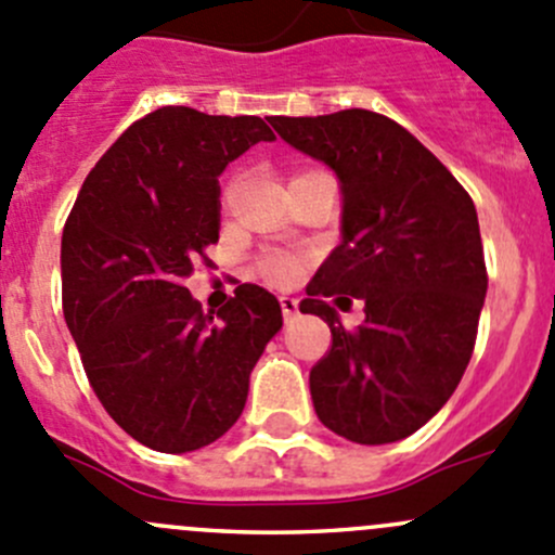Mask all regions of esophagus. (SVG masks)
Instances as JSON below:
<instances>
[{
	"label": "esophagus",
	"mask_w": 555,
	"mask_h": 555,
	"mask_svg": "<svg viewBox=\"0 0 555 555\" xmlns=\"http://www.w3.org/2000/svg\"><path fill=\"white\" fill-rule=\"evenodd\" d=\"M279 304H282V313H284V322H295V319H298V300L295 298H287V295H284L282 300H279Z\"/></svg>",
	"instance_id": "34e87169"
}]
</instances>
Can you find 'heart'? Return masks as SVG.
Segmentation results:
<instances>
[{
    "instance_id": "obj_1",
    "label": "heart",
    "mask_w": 555,
    "mask_h": 555,
    "mask_svg": "<svg viewBox=\"0 0 555 555\" xmlns=\"http://www.w3.org/2000/svg\"><path fill=\"white\" fill-rule=\"evenodd\" d=\"M260 273L266 282L271 284H289L300 273V262L295 257L282 255V251H271L260 260Z\"/></svg>"
}]
</instances>
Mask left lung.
<instances>
[{
	"mask_svg": "<svg viewBox=\"0 0 555 555\" xmlns=\"http://www.w3.org/2000/svg\"><path fill=\"white\" fill-rule=\"evenodd\" d=\"M271 126L338 173L344 193V242L300 300L333 333L311 367L313 411L351 443H395L449 402L473 357L489 287L475 204L411 131L378 112L271 117ZM346 294L366 304L357 331L326 304L350 302Z\"/></svg>",
	"mask_w": 555,
	"mask_h": 555,
	"instance_id": "1",
	"label": "left lung"
}]
</instances>
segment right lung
Masks as SVG:
<instances>
[{
	"label": "right lung",
	"instance_id": "obj_1",
	"mask_svg": "<svg viewBox=\"0 0 555 555\" xmlns=\"http://www.w3.org/2000/svg\"><path fill=\"white\" fill-rule=\"evenodd\" d=\"M266 120L160 106L131 122L82 182L61 238L64 319L104 411L142 446L204 449L242 416L282 306L238 284L206 313L184 287L220 238V173Z\"/></svg>",
	"mask_w": 555,
	"mask_h": 555
}]
</instances>
